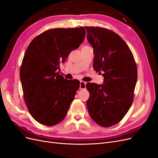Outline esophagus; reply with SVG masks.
I'll list each match as a JSON object with an SVG mask.
<instances>
[{"label": "esophagus", "instance_id": "esophagus-1", "mask_svg": "<svg viewBox=\"0 0 158 158\" xmlns=\"http://www.w3.org/2000/svg\"><path fill=\"white\" fill-rule=\"evenodd\" d=\"M85 83L84 81H80V89H85L86 88V86H85Z\"/></svg>", "mask_w": 158, "mask_h": 158}]
</instances>
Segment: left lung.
Instances as JSON below:
<instances>
[{"mask_svg":"<svg viewBox=\"0 0 158 158\" xmlns=\"http://www.w3.org/2000/svg\"><path fill=\"white\" fill-rule=\"evenodd\" d=\"M93 47L94 69L104 77L103 84L88 82L86 102L89 115L99 125L109 127L125 117L134 100L137 67L132 52L122 38L100 27H85Z\"/></svg>","mask_w":158,"mask_h":158,"instance_id":"1","label":"left lung"}]
</instances>
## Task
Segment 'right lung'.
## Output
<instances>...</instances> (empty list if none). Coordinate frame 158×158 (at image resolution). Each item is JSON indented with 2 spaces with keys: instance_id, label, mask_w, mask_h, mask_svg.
<instances>
[{
  "instance_id": "1",
  "label": "right lung",
  "mask_w": 158,
  "mask_h": 158,
  "mask_svg": "<svg viewBox=\"0 0 158 158\" xmlns=\"http://www.w3.org/2000/svg\"><path fill=\"white\" fill-rule=\"evenodd\" d=\"M85 35L84 27L51 29L27 47L20 70L23 98L31 115L42 125H55L67 114L80 81L64 79L57 70Z\"/></svg>"
}]
</instances>
